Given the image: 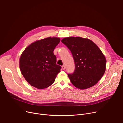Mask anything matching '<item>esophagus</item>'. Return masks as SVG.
Instances as JSON below:
<instances>
[{
	"mask_svg": "<svg viewBox=\"0 0 123 123\" xmlns=\"http://www.w3.org/2000/svg\"><path fill=\"white\" fill-rule=\"evenodd\" d=\"M62 70H65V68H66V67H65V65H63L62 66Z\"/></svg>",
	"mask_w": 123,
	"mask_h": 123,
	"instance_id": "obj_1",
	"label": "esophagus"
}]
</instances>
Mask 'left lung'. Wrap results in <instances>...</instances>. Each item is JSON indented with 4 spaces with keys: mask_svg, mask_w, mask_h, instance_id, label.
Wrapping results in <instances>:
<instances>
[{
    "mask_svg": "<svg viewBox=\"0 0 123 123\" xmlns=\"http://www.w3.org/2000/svg\"><path fill=\"white\" fill-rule=\"evenodd\" d=\"M62 42L72 52L75 70L68 77L72 84L81 90L90 88L98 82L106 70V58L92 40L80 37L62 39Z\"/></svg>",
    "mask_w": 123,
    "mask_h": 123,
    "instance_id": "8db88e82",
    "label": "left lung"
}]
</instances>
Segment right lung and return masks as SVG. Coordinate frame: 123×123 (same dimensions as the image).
I'll use <instances>...</instances> for the list:
<instances>
[{"label":"right lung","mask_w":123,"mask_h":123,"mask_svg":"<svg viewBox=\"0 0 123 123\" xmlns=\"http://www.w3.org/2000/svg\"><path fill=\"white\" fill-rule=\"evenodd\" d=\"M60 41L57 37H48L31 43L19 58V68L24 78L32 86L42 89L55 82L62 67L56 65L53 50Z\"/></svg>","instance_id":"right-lung-1"}]
</instances>
